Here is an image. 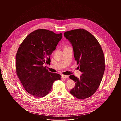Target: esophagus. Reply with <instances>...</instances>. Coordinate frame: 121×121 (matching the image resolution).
<instances>
[{
	"mask_svg": "<svg viewBox=\"0 0 121 121\" xmlns=\"http://www.w3.org/2000/svg\"><path fill=\"white\" fill-rule=\"evenodd\" d=\"M62 78H69V76L68 75H62Z\"/></svg>",
	"mask_w": 121,
	"mask_h": 121,
	"instance_id": "34e87169",
	"label": "esophagus"
}]
</instances>
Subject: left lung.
I'll list each match as a JSON object with an SVG mask.
<instances>
[{"instance_id": "8db88e82", "label": "left lung", "mask_w": 121, "mask_h": 121, "mask_svg": "<svg viewBox=\"0 0 121 121\" xmlns=\"http://www.w3.org/2000/svg\"><path fill=\"white\" fill-rule=\"evenodd\" d=\"M64 36L73 46L75 60L82 73L79 78L69 76L76 82L70 92L79 99L89 98L97 91L104 76L105 65L102 48L96 38L85 29L67 31Z\"/></svg>"}]
</instances>
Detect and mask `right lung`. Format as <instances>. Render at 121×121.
Segmentation results:
<instances>
[{"instance_id":"1","label":"right lung","mask_w":121,"mask_h":121,"mask_svg":"<svg viewBox=\"0 0 121 121\" xmlns=\"http://www.w3.org/2000/svg\"><path fill=\"white\" fill-rule=\"evenodd\" d=\"M62 34L44 29L29 34L18 48L16 73L24 89L35 98H42L52 89L55 81L61 76L48 72L43 64L50 63V57L61 40Z\"/></svg>"}]
</instances>
